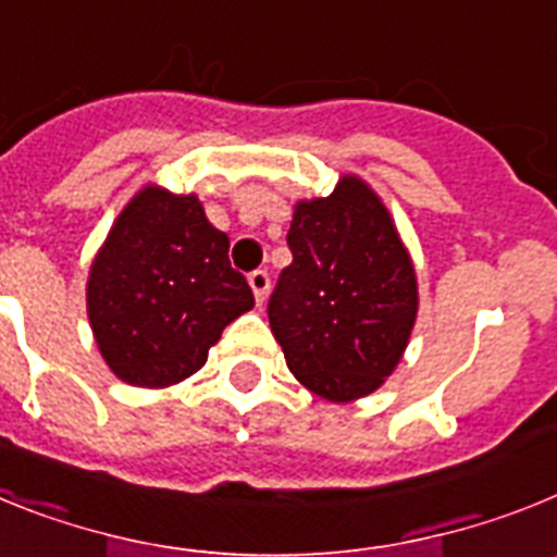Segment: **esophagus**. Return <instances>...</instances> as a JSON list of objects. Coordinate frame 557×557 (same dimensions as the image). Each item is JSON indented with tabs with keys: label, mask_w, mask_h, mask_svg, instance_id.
Returning <instances> with one entry per match:
<instances>
[{
	"label": "esophagus",
	"mask_w": 557,
	"mask_h": 557,
	"mask_svg": "<svg viewBox=\"0 0 557 557\" xmlns=\"http://www.w3.org/2000/svg\"><path fill=\"white\" fill-rule=\"evenodd\" d=\"M248 282H250V289H253V295H256V304H264V298H268V293H270L268 270H253V273L248 275Z\"/></svg>",
	"instance_id": "esophagus-1"
}]
</instances>
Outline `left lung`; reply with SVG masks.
<instances>
[{
  "mask_svg": "<svg viewBox=\"0 0 557 557\" xmlns=\"http://www.w3.org/2000/svg\"><path fill=\"white\" fill-rule=\"evenodd\" d=\"M293 264L268 301L295 379L329 401L376 391L405 354L418 312L416 270L382 200L359 178L295 206Z\"/></svg>",
  "mask_w": 557,
  "mask_h": 557,
  "instance_id": "8db88e82",
  "label": "left lung"
}]
</instances>
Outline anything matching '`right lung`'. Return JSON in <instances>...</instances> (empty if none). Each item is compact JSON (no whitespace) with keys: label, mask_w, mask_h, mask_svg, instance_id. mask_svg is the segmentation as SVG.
Wrapping results in <instances>:
<instances>
[{"label":"right lung","mask_w":557,"mask_h":557,"mask_svg":"<svg viewBox=\"0 0 557 557\" xmlns=\"http://www.w3.org/2000/svg\"><path fill=\"white\" fill-rule=\"evenodd\" d=\"M88 321L122 382L166 387L200 371L223 329L253 307L228 236L195 195L141 189L88 275Z\"/></svg>","instance_id":"1"}]
</instances>
